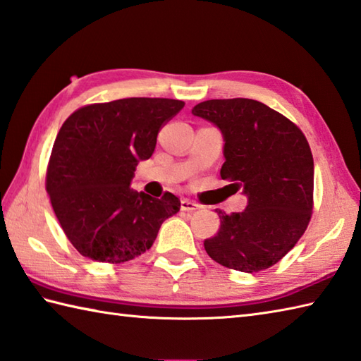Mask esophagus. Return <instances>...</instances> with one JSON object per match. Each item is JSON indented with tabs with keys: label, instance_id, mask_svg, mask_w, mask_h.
<instances>
[{
	"label": "esophagus",
	"instance_id": "34e87169",
	"mask_svg": "<svg viewBox=\"0 0 361 361\" xmlns=\"http://www.w3.org/2000/svg\"><path fill=\"white\" fill-rule=\"evenodd\" d=\"M199 208H200L199 203L190 202V200H188V199H183V200H181V209H183V211H188V213H192V211H197Z\"/></svg>",
	"mask_w": 361,
	"mask_h": 361
}]
</instances>
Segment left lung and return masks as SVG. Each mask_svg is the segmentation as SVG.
Listing matches in <instances>:
<instances>
[{"label": "left lung", "instance_id": "obj_1", "mask_svg": "<svg viewBox=\"0 0 361 361\" xmlns=\"http://www.w3.org/2000/svg\"><path fill=\"white\" fill-rule=\"evenodd\" d=\"M192 114L222 131L221 178L249 197L243 213L217 209L221 227L204 239V250L228 269L264 271L298 244L313 214L314 164L305 134L250 98L202 102Z\"/></svg>", "mask_w": 361, "mask_h": 361}]
</instances>
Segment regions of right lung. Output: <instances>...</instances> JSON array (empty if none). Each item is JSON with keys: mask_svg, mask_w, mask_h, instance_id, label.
<instances>
[{"mask_svg": "<svg viewBox=\"0 0 361 361\" xmlns=\"http://www.w3.org/2000/svg\"><path fill=\"white\" fill-rule=\"evenodd\" d=\"M185 108L171 98H122L86 104L56 136L45 188L61 227L82 257L118 264L150 249L180 199L130 188L139 161L148 159L169 120Z\"/></svg>", "mask_w": 361, "mask_h": 361, "instance_id": "right-lung-1", "label": "right lung"}]
</instances>
